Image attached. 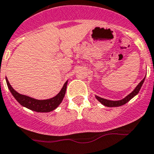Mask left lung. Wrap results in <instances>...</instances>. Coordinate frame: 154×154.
<instances>
[{"instance_id":"left-lung-1","label":"left lung","mask_w":154,"mask_h":154,"mask_svg":"<svg viewBox=\"0 0 154 154\" xmlns=\"http://www.w3.org/2000/svg\"><path fill=\"white\" fill-rule=\"evenodd\" d=\"M144 79H145V78L143 79L142 80V81L137 85V86L135 88V89L134 90V91H132L131 94H129L128 96H126L125 98H123V99L120 100V101H110V100L105 99V98H100V97H98V96H95V98H96L97 99H98V101H99L102 104V105H105V106H107V107L121 106V105H125V104H126L127 102H128V101L131 99L132 98H134V97L136 94H137V93L139 92L140 89V88H141L143 82H144Z\"/></svg>"}]
</instances>
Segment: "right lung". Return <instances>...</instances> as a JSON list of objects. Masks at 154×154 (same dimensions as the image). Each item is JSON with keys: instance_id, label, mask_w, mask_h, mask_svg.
Instances as JSON below:
<instances>
[{"instance_id": "obj_1", "label": "right lung", "mask_w": 154, "mask_h": 154, "mask_svg": "<svg viewBox=\"0 0 154 154\" xmlns=\"http://www.w3.org/2000/svg\"><path fill=\"white\" fill-rule=\"evenodd\" d=\"M6 81L8 88L11 91V94H13V96L16 98L17 101L22 106L26 107V108H29L32 111H36V112H49V111H52L56 109L60 105V103L62 102L63 98H64L68 82H66L65 83L60 93L55 97H53V98L46 100H36L29 96L24 95V94H21L18 93L17 91H15L11 87L7 78Z\"/></svg>"}]
</instances>
